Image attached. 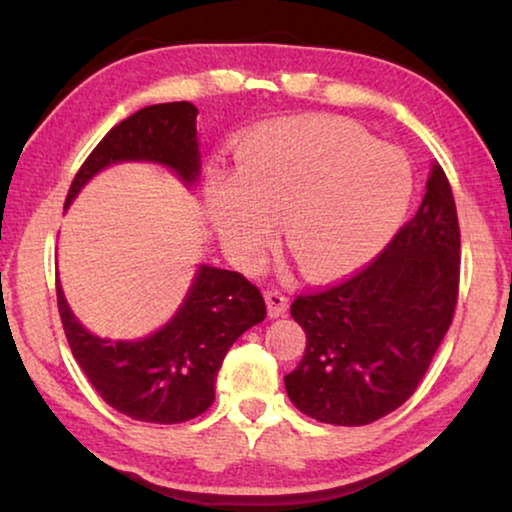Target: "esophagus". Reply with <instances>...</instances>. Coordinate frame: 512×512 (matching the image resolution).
Returning <instances> with one entry per match:
<instances>
[{
	"label": "esophagus",
	"mask_w": 512,
	"mask_h": 512,
	"mask_svg": "<svg viewBox=\"0 0 512 512\" xmlns=\"http://www.w3.org/2000/svg\"><path fill=\"white\" fill-rule=\"evenodd\" d=\"M265 303H268L270 317H282V314L289 310V298H286L284 293L277 291V289L265 293Z\"/></svg>",
	"instance_id": "obj_1"
}]
</instances>
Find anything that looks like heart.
<instances>
[{"mask_svg":"<svg viewBox=\"0 0 512 512\" xmlns=\"http://www.w3.org/2000/svg\"><path fill=\"white\" fill-rule=\"evenodd\" d=\"M415 172L403 151L359 125L291 118L251 132L233 177H214L209 214L223 242L254 258L284 216L291 261L310 279L347 275L387 244L408 214Z\"/></svg>","mask_w":512,"mask_h":512,"instance_id":"obj_1","label":"heart"}]
</instances>
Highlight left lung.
<instances>
[{"mask_svg":"<svg viewBox=\"0 0 512 512\" xmlns=\"http://www.w3.org/2000/svg\"><path fill=\"white\" fill-rule=\"evenodd\" d=\"M459 256L457 205L433 165L417 214L373 261L291 303L307 335L303 361L284 377L291 403L333 426H363L401 408L452 324Z\"/></svg>","mask_w":512,"mask_h":512,"instance_id":"1","label":"left lung"}]
</instances>
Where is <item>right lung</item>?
<instances>
[{"mask_svg": "<svg viewBox=\"0 0 512 512\" xmlns=\"http://www.w3.org/2000/svg\"><path fill=\"white\" fill-rule=\"evenodd\" d=\"M195 116L191 102H167L116 123L83 160L65 205L95 172L121 160H156L191 184L200 167ZM55 293L69 349L97 394L123 415L151 424L202 415L214 403L216 375L230 345L265 319V300L247 277L209 265L200 268L177 317L137 342L95 338L69 312L60 284Z\"/></svg>", "mask_w": 512, "mask_h": 512, "instance_id": "right-lung-1", "label": "right lung"}]
</instances>
